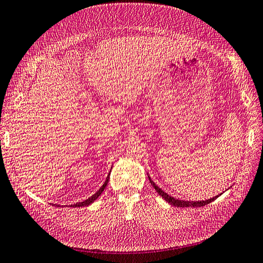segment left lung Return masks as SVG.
<instances>
[{
	"label": "left lung",
	"instance_id": "left-lung-1",
	"mask_svg": "<svg viewBox=\"0 0 263 263\" xmlns=\"http://www.w3.org/2000/svg\"><path fill=\"white\" fill-rule=\"evenodd\" d=\"M148 178H149V182L151 183V185L154 186V189L157 191L158 194L162 196V198H164V201L168 202L169 204L173 205V206H177V208H201V206H205L210 204L211 202H213L214 200H216V198L220 195L217 196H214L212 198H209V200H205V201H183V200H178V198H174L172 196H170L169 194H166L164 191H162L160 187H159L156 183L151 180V178L149 177L148 174Z\"/></svg>",
	"mask_w": 263,
	"mask_h": 263
}]
</instances>
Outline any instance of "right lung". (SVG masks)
Returning a JSON list of instances; mask_svg holds the SVG:
<instances>
[{
	"mask_svg": "<svg viewBox=\"0 0 263 263\" xmlns=\"http://www.w3.org/2000/svg\"><path fill=\"white\" fill-rule=\"evenodd\" d=\"M108 179H109V174L107 176V178H106V180H105V182H104V184H103V185L100 187V190L98 191L97 193L93 194L91 197H89V198H87V200H85V201H83V202L76 203V204H71V205H70L71 208H84V206H89V205H91V204H92L95 200H97V198L102 194L103 191H104V189L106 187L107 183H108ZM58 206H59V205H58Z\"/></svg>",
	"mask_w": 263,
	"mask_h": 263,
	"instance_id": "1",
	"label": "right lung"
}]
</instances>
